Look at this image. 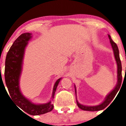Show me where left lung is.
Instances as JSON below:
<instances>
[{
	"label": "left lung",
	"mask_w": 126,
	"mask_h": 126,
	"mask_svg": "<svg viewBox=\"0 0 126 126\" xmlns=\"http://www.w3.org/2000/svg\"><path fill=\"white\" fill-rule=\"evenodd\" d=\"M108 36H109V39H110V44L112 45L113 54H114V57H115V59L116 61L117 65V84L115 86V88L113 89V90H112L107 95L103 102L100 105H96V106H86V105H82L79 103L76 98V102L79 108L82 109L83 110L94 112V111H99L104 109L105 108L109 105V103L112 102V100L114 98L116 94L117 93L118 91L119 90L120 88H121V83H122V65H121V59H120L119 57V51L117 45V44L115 42L112 40L109 34H108ZM74 88H75L76 96V89L75 85H74Z\"/></svg>",
	"instance_id": "8db88e82"
}]
</instances>
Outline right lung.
I'll return each mask as SVG.
<instances>
[{"mask_svg":"<svg viewBox=\"0 0 126 126\" xmlns=\"http://www.w3.org/2000/svg\"><path fill=\"white\" fill-rule=\"evenodd\" d=\"M32 38L30 33H23L17 38L6 55L5 62V81L9 96L17 106L32 115H38L49 112L53 109L51 101L44 104H36L26 98L19 88V79L23 68L24 51L28 42ZM62 78L58 79L53 88L52 100L54 97L57 87Z\"/></svg>","mask_w":126,"mask_h":126,"instance_id":"add662e5","label":"right lung"}]
</instances>
